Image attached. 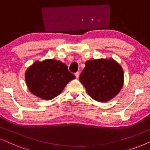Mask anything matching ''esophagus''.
I'll return each instance as SVG.
<instances>
[{
	"mask_svg": "<svg viewBox=\"0 0 150 150\" xmlns=\"http://www.w3.org/2000/svg\"><path fill=\"white\" fill-rule=\"evenodd\" d=\"M79 75H80L79 71H76V72L75 73V76H76V79H78V78L79 77Z\"/></svg>",
	"mask_w": 150,
	"mask_h": 150,
	"instance_id": "34e87169",
	"label": "esophagus"
}]
</instances>
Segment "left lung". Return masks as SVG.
<instances>
[{
    "instance_id": "1",
    "label": "left lung",
    "mask_w": 150,
    "mask_h": 150,
    "mask_svg": "<svg viewBox=\"0 0 150 150\" xmlns=\"http://www.w3.org/2000/svg\"><path fill=\"white\" fill-rule=\"evenodd\" d=\"M79 81L93 100L107 102L117 95L122 88L124 72L112 59L89 60L85 63Z\"/></svg>"
}]
</instances>
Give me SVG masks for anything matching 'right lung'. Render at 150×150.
<instances>
[{"mask_svg": "<svg viewBox=\"0 0 150 150\" xmlns=\"http://www.w3.org/2000/svg\"><path fill=\"white\" fill-rule=\"evenodd\" d=\"M75 76L60 61H36L26 70V85L32 93L44 100H52L60 94Z\"/></svg>", "mask_w": 150, "mask_h": 150, "instance_id": "1", "label": "right lung"}]
</instances>
